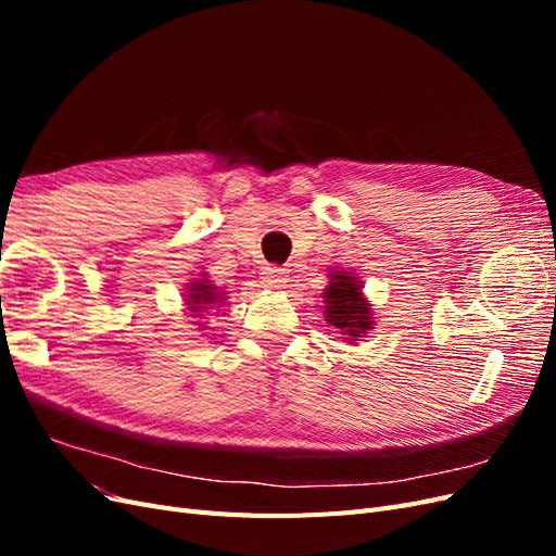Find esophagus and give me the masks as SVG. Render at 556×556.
<instances>
[{
    "label": "esophagus",
    "mask_w": 556,
    "mask_h": 556,
    "mask_svg": "<svg viewBox=\"0 0 556 556\" xmlns=\"http://www.w3.org/2000/svg\"><path fill=\"white\" fill-rule=\"evenodd\" d=\"M262 282H264V288L278 290V288H285V282H288V276H285L282 268H278V266H268L266 271L262 274Z\"/></svg>",
    "instance_id": "34e87169"
}]
</instances>
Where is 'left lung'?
Returning <instances> with one entry per match:
<instances>
[{
    "label": "left lung",
    "instance_id": "8db88e82",
    "mask_svg": "<svg viewBox=\"0 0 556 556\" xmlns=\"http://www.w3.org/2000/svg\"><path fill=\"white\" fill-rule=\"evenodd\" d=\"M325 317L327 323L339 329L350 341H357L371 325V306L366 304L362 285L348 271H333L331 282L325 290Z\"/></svg>",
    "mask_w": 556,
    "mask_h": 556
}]
</instances>
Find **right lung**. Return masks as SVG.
Wrapping results in <instances>:
<instances>
[{"mask_svg":"<svg viewBox=\"0 0 556 556\" xmlns=\"http://www.w3.org/2000/svg\"><path fill=\"white\" fill-rule=\"evenodd\" d=\"M225 294L227 292H220L208 280H197V282H190L188 294H185L188 296L185 299V306H188L190 313L201 317V313H208V311L220 306L225 301Z\"/></svg>","mask_w":556,"mask_h":556,"instance_id":"add662e5","label":"right lung"}]
</instances>
